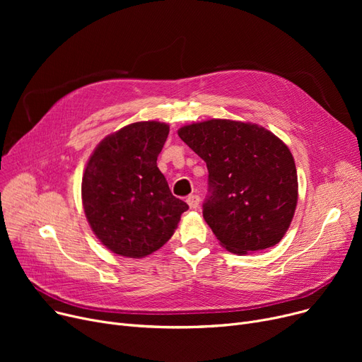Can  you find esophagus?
<instances>
[{
    "mask_svg": "<svg viewBox=\"0 0 362 362\" xmlns=\"http://www.w3.org/2000/svg\"><path fill=\"white\" fill-rule=\"evenodd\" d=\"M199 197L198 195H189L187 197V199H186V202H187V205L191 206V210H195V208L199 205Z\"/></svg>",
    "mask_w": 362,
    "mask_h": 362,
    "instance_id": "34e87169",
    "label": "esophagus"
}]
</instances>
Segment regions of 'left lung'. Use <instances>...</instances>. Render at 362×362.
<instances>
[{"instance_id":"1","label":"left lung","mask_w":362,"mask_h":362,"mask_svg":"<svg viewBox=\"0 0 362 362\" xmlns=\"http://www.w3.org/2000/svg\"><path fill=\"white\" fill-rule=\"evenodd\" d=\"M177 133L206 163L202 214L224 248L248 254L279 243L298 202L289 148L258 124L223 119L187 124Z\"/></svg>"}]
</instances>
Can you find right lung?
<instances>
[{"mask_svg":"<svg viewBox=\"0 0 362 362\" xmlns=\"http://www.w3.org/2000/svg\"><path fill=\"white\" fill-rule=\"evenodd\" d=\"M168 132L160 122L132 123L101 141L86 164L83 210L95 236L114 254L144 258L160 250L189 208L157 167Z\"/></svg>","mask_w":362,"mask_h":362,"instance_id":"obj_1","label":"right lung"}]
</instances>
